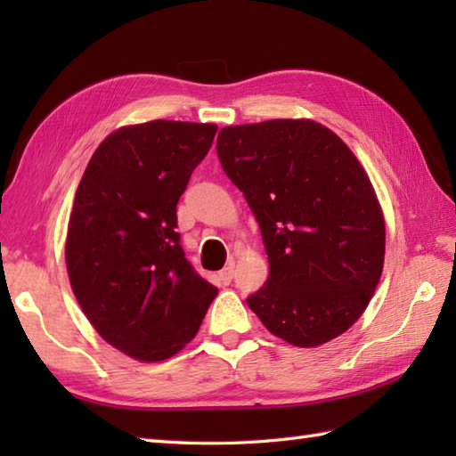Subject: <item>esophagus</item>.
I'll return each instance as SVG.
<instances>
[{
    "mask_svg": "<svg viewBox=\"0 0 456 456\" xmlns=\"http://www.w3.org/2000/svg\"><path fill=\"white\" fill-rule=\"evenodd\" d=\"M233 274H235V263H229V265L219 273V280H221L223 284H229L231 280H233Z\"/></svg>",
    "mask_w": 456,
    "mask_h": 456,
    "instance_id": "obj_1",
    "label": "esophagus"
}]
</instances>
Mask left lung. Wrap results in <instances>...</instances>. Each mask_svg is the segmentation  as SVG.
<instances>
[{"label":"left lung","instance_id":"left-lung-1","mask_svg":"<svg viewBox=\"0 0 456 456\" xmlns=\"http://www.w3.org/2000/svg\"><path fill=\"white\" fill-rule=\"evenodd\" d=\"M217 154L268 255V280L247 297L248 307L296 346L345 333L384 266V217L361 162L333 131L307 119L223 127Z\"/></svg>","mask_w":456,"mask_h":456}]
</instances>
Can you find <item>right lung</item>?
I'll use <instances>...</instances> for the list:
<instances>
[{
    "label": "right lung",
    "instance_id": "obj_1",
    "mask_svg": "<svg viewBox=\"0 0 456 456\" xmlns=\"http://www.w3.org/2000/svg\"><path fill=\"white\" fill-rule=\"evenodd\" d=\"M217 125L149 121L111 133L74 198L66 268L82 312L105 341L157 362L190 343L217 296L183 255L178 200Z\"/></svg>",
    "mask_w": 456,
    "mask_h": 456
}]
</instances>
